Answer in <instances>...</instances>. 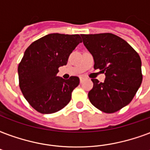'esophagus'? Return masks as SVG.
I'll return each instance as SVG.
<instances>
[{"label": "esophagus", "mask_w": 150, "mask_h": 150, "mask_svg": "<svg viewBox=\"0 0 150 150\" xmlns=\"http://www.w3.org/2000/svg\"><path fill=\"white\" fill-rule=\"evenodd\" d=\"M80 83H83V81H84V80H85V79H84V78L83 77H80Z\"/></svg>", "instance_id": "obj_1"}]
</instances>
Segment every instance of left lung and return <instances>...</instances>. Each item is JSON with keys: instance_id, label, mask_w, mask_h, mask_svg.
I'll list each match as a JSON object with an SVG mask.
<instances>
[{"instance_id": "obj_1", "label": "left lung", "mask_w": 150, "mask_h": 150, "mask_svg": "<svg viewBox=\"0 0 150 150\" xmlns=\"http://www.w3.org/2000/svg\"><path fill=\"white\" fill-rule=\"evenodd\" d=\"M94 60V69L105 73L99 83L92 79L93 89L88 97L93 106L106 113L117 112L131 102L142 84L139 55L123 38L110 33L81 34Z\"/></svg>"}]
</instances>
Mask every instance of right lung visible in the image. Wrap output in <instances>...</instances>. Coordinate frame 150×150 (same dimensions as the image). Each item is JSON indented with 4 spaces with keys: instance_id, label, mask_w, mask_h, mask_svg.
<instances>
[{
    "instance_id": "right-lung-1",
    "label": "right lung",
    "mask_w": 150,
    "mask_h": 150,
    "mask_svg": "<svg viewBox=\"0 0 150 150\" xmlns=\"http://www.w3.org/2000/svg\"><path fill=\"white\" fill-rule=\"evenodd\" d=\"M80 42L79 34L53 33L34 42L26 50L18 67L19 87L35 110L51 114L69 103L79 79L71 76L64 79L57 73L59 67L67 64L68 57Z\"/></svg>"
}]
</instances>
